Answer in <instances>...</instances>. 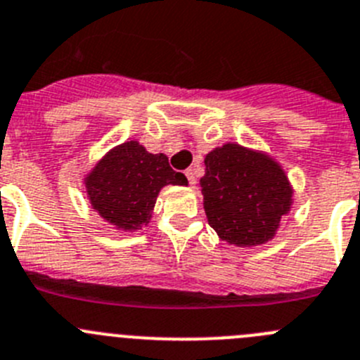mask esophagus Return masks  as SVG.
Segmentation results:
<instances>
[{
	"label": "esophagus",
	"instance_id": "34e87169",
	"mask_svg": "<svg viewBox=\"0 0 360 360\" xmlns=\"http://www.w3.org/2000/svg\"><path fill=\"white\" fill-rule=\"evenodd\" d=\"M186 177H188V183L191 184V186H195V183H197V179H195V172H193V170H186Z\"/></svg>",
	"mask_w": 360,
	"mask_h": 360
}]
</instances>
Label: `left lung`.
Returning <instances> with one entry per match:
<instances>
[{
  "mask_svg": "<svg viewBox=\"0 0 360 360\" xmlns=\"http://www.w3.org/2000/svg\"><path fill=\"white\" fill-rule=\"evenodd\" d=\"M204 165V211L218 238L236 247L270 241L293 204V188L281 165L238 143L213 149Z\"/></svg>",
  "mask_w": 360,
  "mask_h": 360,
  "instance_id": "left-lung-1",
  "label": "left lung"
}]
</instances>
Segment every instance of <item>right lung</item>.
<instances>
[{
  "instance_id": "obj_1",
  "label": "right lung",
  "mask_w": 360,
  "mask_h": 360,
  "mask_svg": "<svg viewBox=\"0 0 360 360\" xmlns=\"http://www.w3.org/2000/svg\"><path fill=\"white\" fill-rule=\"evenodd\" d=\"M167 184L186 186L165 154H150L136 140L113 147L85 177L92 210L119 231L134 233L153 217L158 193Z\"/></svg>"
}]
</instances>
